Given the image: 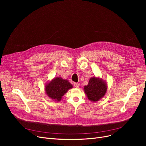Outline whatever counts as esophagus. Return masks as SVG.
<instances>
[{
	"label": "esophagus",
	"instance_id": "obj_1",
	"mask_svg": "<svg viewBox=\"0 0 146 146\" xmlns=\"http://www.w3.org/2000/svg\"><path fill=\"white\" fill-rule=\"evenodd\" d=\"M74 86L76 88H79L80 86V84L78 83H74Z\"/></svg>",
	"mask_w": 146,
	"mask_h": 146
}]
</instances>
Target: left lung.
Listing matches in <instances>:
<instances>
[{
    "label": "left lung",
    "mask_w": 146,
    "mask_h": 146,
    "mask_svg": "<svg viewBox=\"0 0 146 146\" xmlns=\"http://www.w3.org/2000/svg\"><path fill=\"white\" fill-rule=\"evenodd\" d=\"M107 88L106 82L102 78L92 77L88 85L84 86V92L89 101L95 102L105 96Z\"/></svg>",
    "instance_id": "obj_1"
}]
</instances>
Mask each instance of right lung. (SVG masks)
Here are the masks:
<instances>
[{
	"instance_id": "1",
	"label": "right lung",
	"mask_w": 146,
	"mask_h": 146,
	"mask_svg": "<svg viewBox=\"0 0 146 146\" xmlns=\"http://www.w3.org/2000/svg\"><path fill=\"white\" fill-rule=\"evenodd\" d=\"M73 86L67 79L57 77L47 82L45 85V91L47 95L52 100L60 102L63 96Z\"/></svg>"
}]
</instances>
